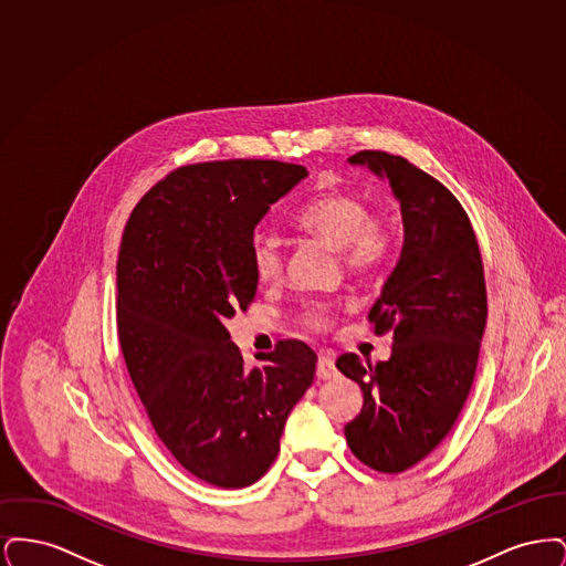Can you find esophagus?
Wrapping results in <instances>:
<instances>
[{
  "label": "esophagus",
  "instance_id": "obj_1",
  "mask_svg": "<svg viewBox=\"0 0 566 566\" xmlns=\"http://www.w3.org/2000/svg\"><path fill=\"white\" fill-rule=\"evenodd\" d=\"M335 376H337L335 358H333L328 352H321V356H318V367H316V377H318V379H331V377Z\"/></svg>",
  "mask_w": 566,
  "mask_h": 566
}]
</instances>
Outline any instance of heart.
Here are the masks:
<instances>
[{
	"instance_id": "b5f03b06",
	"label": "heart",
	"mask_w": 566,
	"mask_h": 566,
	"mask_svg": "<svg viewBox=\"0 0 566 566\" xmlns=\"http://www.w3.org/2000/svg\"><path fill=\"white\" fill-rule=\"evenodd\" d=\"M293 220L298 231L342 248V259L354 273H371L384 268L399 243L395 218L374 212L369 201L354 190H323L303 203ZM250 256L259 280L273 282L282 275L284 252L275 235L256 233L250 242ZM298 323L323 331L331 318L324 305L307 303L298 314Z\"/></svg>"
}]
</instances>
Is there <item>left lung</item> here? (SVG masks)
<instances>
[{"label":"left lung","mask_w":566,"mask_h":566,"mask_svg":"<svg viewBox=\"0 0 566 566\" xmlns=\"http://www.w3.org/2000/svg\"><path fill=\"white\" fill-rule=\"evenodd\" d=\"M350 163L386 174L403 212L401 259L369 312L376 335L392 333V354L335 363L365 399L344 429L352 454L392 475L431 454L471 392L488 318L484 265L464 208L431 174L384 150Z\"/></svg>","instance_id":"1"}]
</instances>
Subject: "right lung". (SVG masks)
Masks as SVG:
<instances>
[{
  "label": "right lung",
  "instance_id": "add662e5",
  "mask_svg": "<svg viewBox=\"0 0 566 566\" xmlns=\"http://www.w3.org/2000/svg\"><path fill=\"white\" fill-rule=\"evenodd\" d=\"M307 176L295 163L182 165L148 190L116 261V324L144 411L189 473L245 488L270 471L316 352L282 339L248 369L227 331L256 295L250 242L271 206Z\"/></svg>",
  "mask_w": 566,
  "mask_h": 566
}]
</instances>
